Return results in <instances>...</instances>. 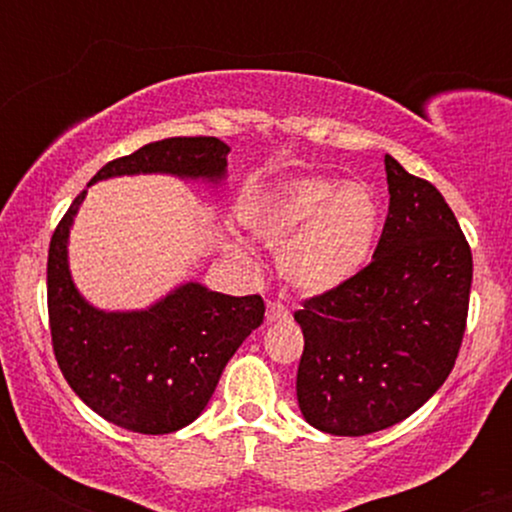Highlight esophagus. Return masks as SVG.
Listing matches in <instances>:
<instances>
[{
  "mask_svg": "<svg viewBox=\"0 0 512 512\" xmlns=\"http://www.w3.org/2000/svg\"><path fill=\"white\" fill-rule=\"evenodd\" d=\"M287 317H289V312H287L285 304H280V302L267 304V322H285Z\"/></svg>",
  "mask_w": 512,
  "mask_h": 512,
  "instance_id": "34e87169",
  "label": "esophagus"
}]
</instances>
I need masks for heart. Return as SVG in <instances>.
I'll return each mask as SVG.
<instances>
[{
  "instance_id": "heart-1",
  "label": "heart",
  "mask_w": 512,
  "mask_h": 512,
  "mask_svg": "<svg viewBox=\"0 0 512 512\" xmlns=\"http://www.w3.org/2000/svg\"><path fill=\"white\" fill-rule=\"evenodd\" d=\"M270 247H282L280 272L289 287L324 294L364 270L379 235V205L361 185L302 178L282 185L252 220ZM237 257H245L235 250Z\"/></svg>"
}]
</instances>
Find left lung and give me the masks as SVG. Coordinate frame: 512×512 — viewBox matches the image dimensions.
I'll list each match as a JSON object with an SVG mask.
<instances>
[{
    "mask_svg": "<svg viewBox=\"0 0 512 512\" xmlns=\"http://www.w3.org/2000/svg\"><path fill=\"white\" fill-rule=\"evenodd\" d=\"M384 163L389 215L371 262L294 312L304 334L299 409L334 436H366L421 409L466 334L471 245L436 185L396 158Z\"/></svg>",
    "mask_w": 512,
    "mask_h": 512,
    "instance_id": "1",
    "label": "left lung"
}]
</instances>
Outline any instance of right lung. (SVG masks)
Segmentation results:
<instances>
[{
	"label": "right lung",
	"instance_id": "1",
	"mask_svg": "<svg viewBox=\"0 0 512 512\" xmlns=\"http://www.w3.org/2000/svg\"><path fill=\"white\" fill-rule=\"evenodd\" d=\"M227 153L213 136L163 138L106 163L91 183L136 173L218 180ZM84 195H76L49 245L54 356L76 396L98 416L136 433H173L203 414L230 356L265 319V302L260 294L230 297L188 282L146 312L94 309L76 292L66 260L69 227Z\"/></svg>",
	"mask_w": 512,
	"mask_h": 512
}]
</instances>
